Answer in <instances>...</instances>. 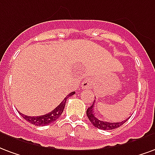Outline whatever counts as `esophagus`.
Segmentation results:
<instances>
[{
  "label": "esophagus",
  "mask_w": 155,
  "mask_h": 155,
  "mask_svg": "<svg viewBox=\"0 0 155 155\" xmlns=\"http://www.w3.org/2000/svg\"><path fill=\"white\" fill-rule=\"evenodd\" d=\"M82 88H91L93 85V81L91 78H86L82 83Z\"/></svg>",
  "instance_id": "1"
}]
</instances>
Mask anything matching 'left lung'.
<instances>
[{
  "label": "left lung",
  "mask_w": 155,
  "mask_h": 155,
  "mask_svg": "<svg viewBox=\"0 0 155 155\" xmlns=\"http://www.w3.org/2000/svg\"><path fill=\"white\" fill-rule=\"evenodd\" d=\"M94 103L95 101H93V104L91 107L87 108V116L88 117L89 120L91 121L92 125H94L95 127L100 129V130H114L120 127V125H122L127 120H125L124 121H120V122H108V121H105V120H101L98 117L95 116L94 114Z\"/></svg>",
  "instance_id": "left-lung-1"
}]
</instances>
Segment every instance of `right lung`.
<instances>
[{
  "label": "right lung",
  "mask_w": 155,
  "mask_h": 155,
  "mask_svg": "<svg viewBox=\"0 0 155 155\" xmlns=\"http://www.w3.org/2000/svg\"><path fill=\"white\" fill-rule=\"evenodd\" d=\"M74 94H75V91H73V92L69 93V94L66 97L64 98V101H62L54 110H53L48 114H45V115L39 116H28L22 113L20 114L21 115V116L23 117L24 119L26 120L27 121H29V122L33 124V125H37V126L48 125L49 124H51V123L54 122L62 115L63 111H64V107H65V103H66L67 99Z\"/></svg>",
  "instance_id": "right-lung-1"
}]
</instances>
